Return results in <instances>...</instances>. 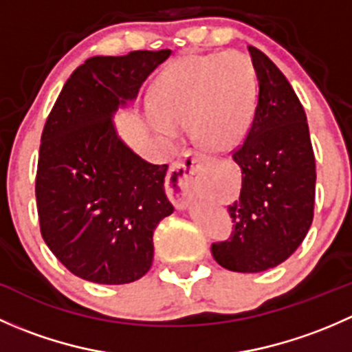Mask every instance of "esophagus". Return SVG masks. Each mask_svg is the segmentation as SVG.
Returning a JSON list of instances; mask_svg holds the SVG:
<instances>
[{"mask_svg": "<svg viewBox=\"0 0 352 352\" xmlns=\"http://www.w3.org/2000/svg\"><path fill=\"white\" fill-rule=\"evenodd\" d=\"M202 170V160L196 153H186L182 160L172 165L166 180V192L179 209L186 208L187 201L199 187V175Z\"/></svg>", "mask_w": 352, "mask_h": 352, "instance_id": "34e87169", "label": "esophagus"}]
</instances>
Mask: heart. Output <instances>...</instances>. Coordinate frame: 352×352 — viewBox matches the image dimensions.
Returning <instances> with one entry per match:
<instances>
[{"label":"heart","mask_w":352,"mask_h":352,"mask_svg":"<svg viewBox=\"0 0 352 352\" xmlns=\"http://www.w3.org/2000/svg\"><path fill=\"white\" fill-rule=\"evenodd\" d=\"M257 107V74L243 52L186 54L170 63L151 87L146 124L163 141L180 127L202 148L232 150L247 136Z\"/></svg>","instance_id":"heart-1"}]
</instances>
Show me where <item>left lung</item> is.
Here are the masks:
<instances>
[{"label":"left lung","instance_id":"1","mask_svg":"<svg viewBox=\"0 0 352 352\" xmlns=\"http://www.w3.org/2000/svg\"><path fill=\"white\" fill-rule=\"evenodd\" d=\"M258 100L243 144L233 153L242 170L240 196L228 206L235 228L211 245L214 261L233 272H262L285 262L310 230L315 155L307 113L279 67L248 45Z\"/></svg>","mask_w":352,"mask_h":352}]
</instances>
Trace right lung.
Returning a JSON list of instances; mask_svg holds the SVG:
<instances>
[{"label": "right lung", "instance_id": "1", "mask_svg": "<svg viewBox=\"0 0 352 352\" xmlns=\"http://www.w3.org/2000/svg\"><path fill=\"white\" fill-rule=\"evenodd\" d=\"M172 54L95 56L73 71L45 120L35 197L44 242L69 272L98 285H127L153 262V232L173 212L168 165L134 153L112 122L117 109Z\"/></svg>", "mask_w": 352, "mask_h": 352}]
</instances>
